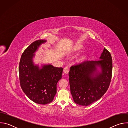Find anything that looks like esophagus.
I'll list each match as a JSON object with an SVG mask.
<instances>
[{
    "label": "esophagus",
    "instance_id": "34e87169",
    "mask_svg": "<svg viewBox=\"0 0 128 128\" xmlns=\"http://www.w3.org/2000/svg\"><path fill=\"white\" fill-rule=\"evenodd\" d=\"M69 67H68L66 66V67H65L64 68L63 71H64V74H68V72H69Z\"/></svg>",
    "mask_w": 128,
    "mask_h": 128
}]
</instances>
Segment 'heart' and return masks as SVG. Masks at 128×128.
<instances>
[{
  "mask_svg": "<svg viewBox=\"0 0 128 128\" xmlns=\"http://www.w3.org/2000/svg\"><path fill=\"white\" fill-rule=\"evenodd\" d=\"M82 48V46H74V48H73L72 50V51L74 52H76L78 50H79L80 49H81ZM84 59V57H80L79 60H78V61H82Z\"/></svg>",
  "mask_w": 128,
  "mask_h": 128,
  "instance_id": "b5f03b06",
  "label": "heart"
}]
</instances>
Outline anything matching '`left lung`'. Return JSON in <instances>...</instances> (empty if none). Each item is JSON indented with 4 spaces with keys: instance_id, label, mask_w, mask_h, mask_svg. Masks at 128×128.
Here are the masks:
<instances>
[{
    "instance_id": "1",
    "label": "left lung",
    "mask_w": 128,
    "mask_h": 128,
    "mask_svg": "<svg viewBox=\"0 0 128 128\" xmlns=\"http://www.w3.org/2000/svg\"><path fill=\"white\" fill-rule=\"evenodd\" d=\"M112 71L111 54L105 48L99 60L86 61L72 66L69 72V80L74 102L88 106L100 99L110 84Z\"/></svg>"
}]
</instances>
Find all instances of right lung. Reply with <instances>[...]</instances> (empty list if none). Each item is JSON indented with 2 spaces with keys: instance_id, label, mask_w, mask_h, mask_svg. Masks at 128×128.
Returning <instances> with one entry per match:
<instances>
[{
  "instance_id": "1",
  "label": "right lung",
  "mask_w": 128,
  "mask_h": 128,
  "mask_svg": "<svg viewBox=\"0 0 128 128\" xmlns=\"http://www.w3.org/2000/svg\"><path fill=\"white\" fill-rule=\"evenodd\" d=\"M44 40L32 43L23 52L20 59L19 73L21 87L26 96L34 102L44 105L50 103L57 93V84L62 78V67L51 64L42 68L33 63L35 52Z\"/></svg>"
}]
</instances>
